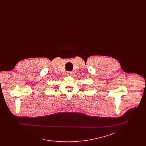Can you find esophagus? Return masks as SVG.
I'll return each instance as SVG.
<instances>
[{
    "label": "esophagus",
    "mask_w": 146,
    "mask_h": 146,
    "mask_svg": "<svg viewBox=\"0 0 146 146\" xmlns=\"http://www.w3.org/2000/svg\"><path fill=\"white\" fill-rule=\"evenodd\" d=\"M73 74V72H67V75L68 76H72Z\"/></svg>",
    "instance_id": "1"
}]
</instances>
